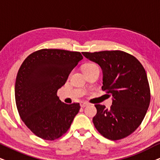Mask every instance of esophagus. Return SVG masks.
Wrapping results in <instances>:
<instances>
[{
  "label": "esophagus",
  "instance_id": "1",
  "mask_svg": "<svg viewBox=\"0 0 160 160\" xmlns=\"http://www.w3.org/2000/svg\"><path fill=\"white\" fill-rule=\"evenodd\" d=\"M87 106H88V103L86 102H80V106L82 107V108H84V107H86Z\"/></svg>",
  "mask_w": 160,
  "mask_h": 160
}]
</instances>
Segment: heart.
Masks as SVG:
<instances>
[{"mask_svg": "<svg viewBox=\"0 0 160 160\" xmlns=\"http://www.w3.org/2000/svg\"><path fill=\"white\" fill-rule=\"evenodd\" d=\"M95 67H98L97 65H95L94 63H87L83 66L82 68V70H87V69H91V68H95Z\"/></svg>", "mask_w": 160, "mask_h": 160, "instance_id": "b5f03b06", "label": "heart"}]
</instances>
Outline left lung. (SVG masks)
Instances as JSON below:
<instances>
[{"label": "left lung", "instance_id": "obj_1", "mask_svg": "<svg viewBox=\"0 0 160 160\" xmlns=\"http://www.w3.org/2000/svg\"><path fill=\"white\" fill-rule=\"evenodd\" d=\"M102 71V90L112 96L110 109L96 104L93 118L95 128L102 136L118 140L132 134L146 114L151 100L150 88L140 62L125 52H83Z\"/></svg>", "mask_w": 160, "mask_h": 160}]
</instances>
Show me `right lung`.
Masks as SVG:
<instances>
[{
  "instance_id": "obj_1",
  "label": "right lung",
  "mask_w": 160,
  "mask_h": 160,
  "mask_svg": "<svg viewBox=\"0 0 160 160\" xmlns=\"http://www.w3.org/2000/svg\"><path fill=\"white\" fill-rule=\"evenodd\" d=\"M82 58L78 52L44 48L22 63L15 86L16 106L21 120L36 136L54 140L70 128L80 104L64 103L57 92Z\"/></svg>"
}]
</instances>
